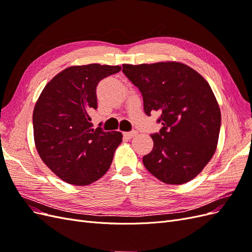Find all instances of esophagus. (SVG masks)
Returning <instances> with one entry per match:
<instances>
[{
    "instance_id": "obj_1",
    "label": "esophagus",
    "mask_w": 252,
    "mask_h": 252,
    "mask_svg": "<svg viewBox=\"0 0 252 252\" xmlns=\"http://www.w3.org/2000/svg\"><path fill=\"white\" fill-rule=\"evenodd\" d=\"M136 133H138V132H136L135 130H133V131H129V132H124V136H125L126 139L130 140V139H132V138H133V136H134Z\"/></svg>"
}]
</instances>
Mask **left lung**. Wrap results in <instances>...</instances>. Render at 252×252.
Instances as JSON below:
<instances>
[{"instance_id":"left-lung-1","label":"left lung","mask_w":252,"mask_h":252,"mask_svg":"<svg viewBox=\"0 0 252 252\" xmlns=\"http://www.w3.org/2000/svg\"><path fill=\"white\" fill-rule=\"evenodd\" d=\"M123 72L139 88L147 116L158 111L163 127L151 134L154 148L143 164L166 184L194 179L217 149L220 111L202 75L180 62L123 64Z\"/></svg>"}]
</instances>
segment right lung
I'll return each instance as SVG.
<instances>
[{
    "instance_id": "1",
    "label": "right lung",
    "mask_w": 252,
    "mask_h": 252,
    "mask_svg": "<svg viewBox=\"0 0 252 252\" xmlns=\"http://www.w3.org/2000/svg\"><path fill=\"white\" fill-rule=\"evenodd\" d=\"M121 66H70L44 87L33 109L34 144L42 161L68 184L86 186L108 171L122 142L119 131L93 128L98 82Z\"/></svg>"
}]
</instances>
